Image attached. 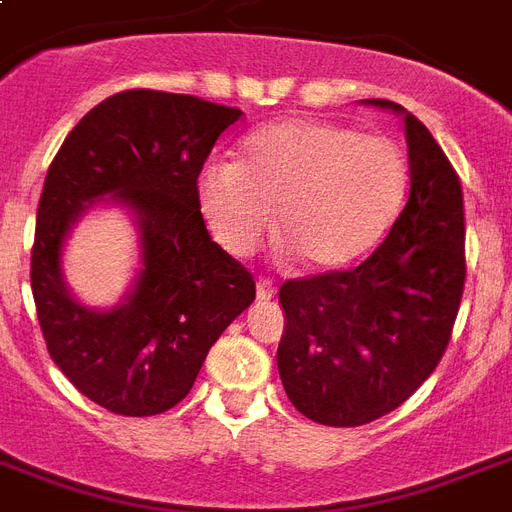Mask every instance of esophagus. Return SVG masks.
<instances>
[{
	"label": "esophagus",
	"mask_w": 512,
	"mask_h": 512,
	"mask_svg": "<svg viewBox=\"0 0 512 512\" xmlns=\"http://www.w3.org/2000/svg\"><path fill=\"white\" fill-rule=\"evenodd\" d=\"M276 297V287H273V281L260 279L257 281V300H271Z\"/></svg>",
	"instance_id": "34e87169"
}]
</instances>
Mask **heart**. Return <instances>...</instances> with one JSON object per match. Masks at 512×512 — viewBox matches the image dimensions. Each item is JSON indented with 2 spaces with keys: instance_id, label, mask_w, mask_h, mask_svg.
<instances>
[{
  "instance_id": "obj_1",
  "label": "heart",
  "mask_w": 512,
  "mask_h": 512,
  "mask_svg": "<svg viewBox=\"0 0 512 512\" xmlns=\"http://www.w3.org/2000/svg\"><path fill=\"white\" fill-rule=\"evenodd\" d=\"M404 188L406 159L393 140L321 119L265 124L244 138L239 162L207 164L196 180L201 215L228 255H252L273 223V239L311 273L369 255Z\"/></svg>"
}]
</instances>
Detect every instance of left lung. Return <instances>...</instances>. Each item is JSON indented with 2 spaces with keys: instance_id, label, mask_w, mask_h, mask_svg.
Here are the masks:
<instances>
[{
  "instance_id": "1",
  "label": "left lung",
  "mask_w": 512,
  "mask_h": 512,
  "mask_svg": "<svg viewBox=\"0 0 512 512\" xmlns=\"http://www.w3.org/2000/svg\"><path fill=\"white\" fill-rule=\"evenodd\" d=\"M404 116L409 199L388 239L353 271L284 281L276 364L289 401L319 425L356 428L393 412L444 356L465 287L462 185L428 127Z\"/></svg>"
}]
</instances>
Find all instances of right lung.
<instances>
[{"mask_svg": "<svg viewBox=\"0 0 512 512\" xmlns=\"http://www.w3.org/2000/svg\"><path fill=\"white\" fill-rule=\"evenodd\" d=\"M239 108L127 90L92 108L44 177L31 292L44 342L79 393L124 417H151L191 393L209 348L255 300V279L209 239L196 180ZM100 200L139 228V273L111 309H87L62 279V247Z\"/></svg>", "mask_w": 512, "mask_h": 512, "instance_id": "obj_1", "label": "right lung"}]
</instances>
